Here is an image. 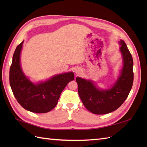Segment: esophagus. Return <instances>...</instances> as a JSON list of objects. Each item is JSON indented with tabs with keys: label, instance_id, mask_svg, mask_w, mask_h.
<instances>
[{
	"label": "esophagus",
	"instance_id": "34e87169",
	"mask_svg": "<svg viewBox=\"0 0 147 147\" xmlns=\"http://www.w3.org/2000/svg\"><path fill=\"white\" fill-rule=\"evenodd\" d=\"M74 72H75L76 74H79L81 72V69H74Z\"/></svg>",
	"mask_w": 147,
	"mask_h": 147
}]
</instances>
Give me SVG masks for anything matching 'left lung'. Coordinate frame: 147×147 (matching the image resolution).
I'll use <instances>...</instances> for the list:
<instances>
[{
	"label": "left lung",
	"mask_w": 147,
	"mask_h": 147,
	"mask_svg": "<svg viewBox=\"0 0 147 147\" xmlns=\"http://www.w3.org/2000/svg\"><path fill=\"white\" fill-rule=\"evenodd\" d=\"M123 67L121 75L111 88L100 90L92 81L77 77L78 94L83 105L95 114H106L116 110L123 104L131 90L133 83L132 55L123 40L119 42Z\"/></svg>",
	"instance_id": "1"
}]
</instances>
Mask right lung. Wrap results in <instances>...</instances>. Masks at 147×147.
Returning <instances> with one entry per match:
<instances>
[{
	"label": "right lung",
	"instance_id": "obj_1",
	"mask_svg": "<svg viewBox=\"0 0 147 147\" xmlns=\"http://www.w3.org/2000/svg\"><path fill=\"white\" fill-rule=\"evenodd\" d=\"M23 41L16 49L9 71L12 93L22 107L35 113H46L57 104L61 93L67 83L74 80L73 72L54 76L44 82L34 84L24 75L20 64Z\"/></svg>",
	"mask_w": 147,
	"mask_h": 147
}]
</instances>
